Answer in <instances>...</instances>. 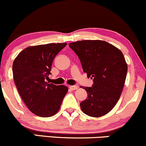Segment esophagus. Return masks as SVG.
Listing matches in <instances>:
<instances>
[{
	"instance_id": "esophagus-1",
	"label": "esophagus",
	"mask_w": 146,
	"mask_h": 146,
	"mask_svg": "<svg viewBox=\"0 0 146 146\" xmlns=\"http://www.w3.org/2000/svg\"><path fill=\"white\" fill-rule=\"evenodd\" d=\"M69 88H70V90H76L78 89V87L76 85H71V86H69Z\"/></svg>"
}]
</instances>
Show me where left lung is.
I'll return each instance as SVG.
<instances>
[{
	"instance_id": "obj_1",
	"label": "left lung",
	"mask_w": 146,
	"mask_h": 146,
	"mask_svg": "<svg viewBox=\"0 0 146 146\" xmlns=\"http://www.w3.org/2000/svg\"><path fill=\"white\" fill-rule=\"evenodd\" d=\"M80 60L92 87H82L88 97L80 103L82 111L90 117L108 113L116 105L125 85L127 64L122 52L100 40H85L69 44Z\"/></svg>"
}]
</instances>
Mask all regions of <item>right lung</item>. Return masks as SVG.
Returning <instances> with one entry per match:
<instances>
[{
  "instance_id": "1",
  "label": "right lung",
  "mask_w": 146,
  "mask_h": 146,
  "mask_svg": "<svg viewBox=\"0 0 146 146\" xmlns=\"http://www.w3.org/2000/svg\"><path fill=\"white\" fill-rule=\"evenodd\" d=\"M67 43H49L30 46L14 60L12 73L20 96L31 112L48 117L60 108L68 87L45 82L51 74L52 61Z\"/></svg>"
}]
</instances>
